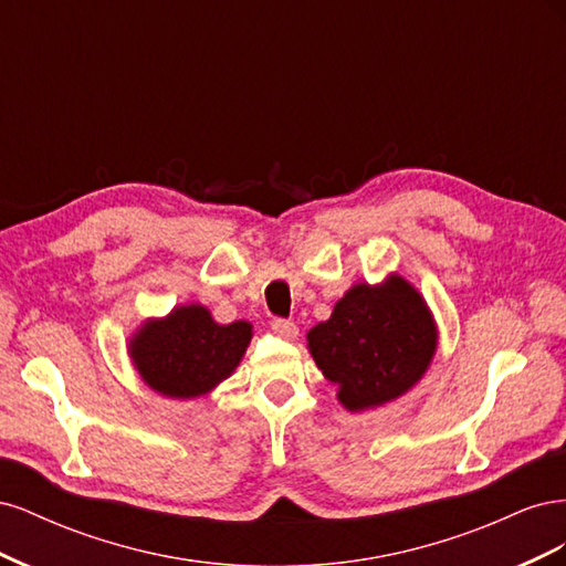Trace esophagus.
Instances as JSON below:
<instances>
[{
    "instance_id": "1",
    "label": "esophagus",
    "mask_w": 566,
    "mask_h": 566,
    "mask_svg": "<svg viewBox=\"0 0 566 566\" xmlns=\"http://www.w3.org/2000/svg\"><path fill=\"white\" fill-rule=\"evenodd\" d=\"M271 331L276 333L279 337H283V339H295L297 333H300L297 325L293 321H285V318H273L271 321Z\"/></svg>"
}]
</instances>
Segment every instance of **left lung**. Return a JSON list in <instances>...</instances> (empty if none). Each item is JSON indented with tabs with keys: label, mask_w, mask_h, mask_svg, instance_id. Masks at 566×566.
Segmentation results:
<instances>
[{
	"label": "left lung",
	"mask_w": 566,
	"mask_h": 566,
	"mask_svg": "<svg viewBox=\"0 0 566 566\" xmlns=\"http://www.w3.org/2000/svg\"><path fill=\"white\" fill-rule=\"evenodd\" d=\"M316 366L349 410L382 406L413 387L437 349V328L418 290L394 276L358 283L306 335Z\"/></svg>",
	"instance_id": "1"
}]
</instances>
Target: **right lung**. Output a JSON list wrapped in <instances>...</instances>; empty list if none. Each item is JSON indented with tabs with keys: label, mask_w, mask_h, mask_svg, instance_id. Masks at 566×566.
Instances as JSON below:
<instances>
[{
	"label": "right lung",
	"mask_w": 566,
	"mask_h": 566,
	"mask_svg": "<svg viewBox=\"0 0 566 566\" xmlns=\"http://www.w3.org/2000/svg\"><path fill=\"white\" fill-rule=\"evenodd\" d=\"M250 337V323L219 325L205 306L191 304L146 323L132 342V358L146 385L165 397L191 399L229 378Z\"/></svg>",
	"instance_id": "right-lung-1"
}]
</instances>
